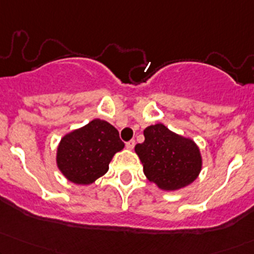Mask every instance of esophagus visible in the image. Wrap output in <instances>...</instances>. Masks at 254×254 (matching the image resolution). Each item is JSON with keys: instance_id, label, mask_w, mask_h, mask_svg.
<instances>
[{"instance_id": "34e87169", "label": "esophagus", "mask_w": 254, "mask_h": 254, "mask_svg": "<svg viewBox=\"0 0 254 254\" xmlns=\"http://www.w3.org/2000/svg\"><path fill=\"white\" fill-rule=\"evenodd\" d=\"M125 146H127V149H132L133 147H135V140H130L129 142H127V143H125Z\"/></svg>"}]
</instances>
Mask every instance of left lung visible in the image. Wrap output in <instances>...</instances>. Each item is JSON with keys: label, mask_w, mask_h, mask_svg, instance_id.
<instances>
[{"label": "left lung", "mask_w": 254, "mask_h": 254, "mask_svg": "<svg viewBox=\"0 0 254 254\" xmlns=\"http://www.w3.org/2000/svg\"><path fill=\"white\" fill-rule=\"evenodd\" d=\"M144 142L135 146L143 172L163 190H177L196 180L202 159L199 147L190 138L172 132L164 124L143 131Z\"/></svg>", "instance_id": "1"}]
</instances>
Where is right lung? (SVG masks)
I'll list each match as a JSON object with an SVG mask.
<instances>
[{
	"label": "right lung",
	"mask_w": 254,
	"mask_h": 254,
	"mask_svg": "<svg viewBox=\"0 0 254 254\" xmlns=\"http://www.w3.org/2000/svg\"><path fill=\"white\" fill-rule=\"evenodd\" d=\"M124 148L113 125L94 119L61 138L57 152L58 168L76 185H90L108 171L117 152Z\"/></svg>",
	"instance_id": "obj_1"
}]
</instances>
